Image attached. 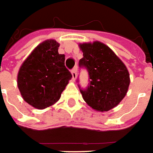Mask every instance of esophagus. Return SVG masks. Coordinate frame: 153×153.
Masks as SVG:
<instances>
[{
  "label": "esophagus",
  "mask_w": 153,
  "mask_h": 153,
  "mask_svg": "<svg viewBox=\"0 0 153 153\" xmlns=\"http://www.w3.org/2000/svg\"><path fill=\"white\" fill-rule=\"evenodd\" d=\"M76 71H77V68H76V67L71 70V75H72V79H73V81H75L76 78Z\"/></svg>",
  "instance_id": "obj_1"
}]
</instances>
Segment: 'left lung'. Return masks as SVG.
<instances>
[{
    "mask_svg": "<svg viewBox=\"0 0 153 153\" xmlns=\"http://www.w3.org/2000/svg\"><path fill=\"white\" fill-rule=\"evenodd\" d=\"M79 47L83 53L79 67L87 70L90 81L85 89L78 85L83 99L96 111L113 109L124 98L130 83L126 66L100 42L81 44Z\"/></svg>",
    "mask_w": 153,
    "mask_h": 153,
    "instance_id": "8db88e82",
    "label": "left lung"
}]
</instances>
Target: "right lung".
Segmentation results:
<instances>
[{"label": "right lung", "instance_id": "obj_1", "mask_svg": "<svg viewBox=\"0 0 153 153\" xmlns=\"http://www.w3.org/2000/svg\"><path fill=\"white\" fill-rule=\"evenodd\" d=\"M59 45L53 39L39 44L19 68L17 85L20 94L36 109L57 102L72 77L65 67V55L58 53Z\"/></svg>", "mask_w": 153, "mask_h": 153}]
</instances>
